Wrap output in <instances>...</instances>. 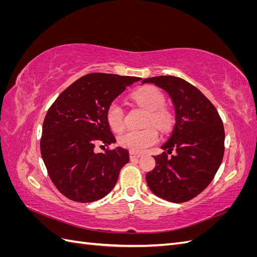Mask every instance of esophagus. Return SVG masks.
<instances>
[{
    "mask_svg": "<svg viewBox=\"0 0 257 257\" xmlns=\"http://www.w3.org/2000/svg\"><path fill=\"white\" fill-rule=\"evenodd\" d=\"M141 157H142L141 153H136V152H133V151L130 152V158H131V160L138 159V158H141Z\"/></svg>",
    "mask_w": 257,
    "mask_h": 257,
    "instance_id": "esophagus-1",
    "label": "esophagus"
}]
</instances>
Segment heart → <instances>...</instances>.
Returning <instances> with one entry per match:
<instances>
[{
	"mask_svg": "<svg viewBox=\"0 0 257 257\" xmlns=\"http://www.w3.org/2000/svg\"><path fill=\"white\" fill-rule=\"evenodd\" d=\"M132 97L139 106L148 110L147 125L153 124L163 133H167L172 130L174 125V115L170 110L164 107L165 96L160 89L153 85H145L136 90L132 94ZM106 118L113 131L119 132L123 130L124 111L118 103H111L107 108ZM155 128L148 126L139 131H128L120 136L119 144L133 152H143L148 147L158 142L159 133Z\"/></svg>",
	"mask_w": 257,
	"mask_h": 257,
	"instance_id": "heart-1",
	"label": "heart"
}]
</instances>
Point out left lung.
<instances>
[{"label":"left lung","instance_id":"obj_1","mask_svg":"<svg viewBox=\"0 0 257 257\" xmlns=\"http://www.w3.org/2000/svg\"><path fill=\"white\" fill-rule=\"evenodd\" d=\"M165 90L175 106L176 124L155 167L146 180L155 195L172 203H184L212 181L224 155L225 132L213 104L196 87L175 76L146 78ZM173 150L175 154L168 157Z\"/></svg>","mask_w":257,"mask_h":257}]
</instances>
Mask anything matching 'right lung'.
Wrapping results in <instances>:
<instances>
[{"label":"right lung","instance_id":"obj_1","mask_svg":"<svg viewBox=\"0 0 257 257\" xmlns=\"http://www.w3.org/2000/svg\"><path fill=\"white\" fill-rule=\"evenodd\" d=\"M142 78L92 73L66 88L50 106L43 123L41 153L60 193L78 203L106 196L130 161L124 148L96 153V145L115 143L106 111L126 87ZM103 147V146H100Z\"/></svg>","mask_w":257,"mask_h":257}]
</instances>
